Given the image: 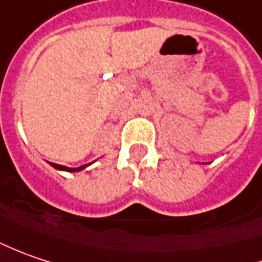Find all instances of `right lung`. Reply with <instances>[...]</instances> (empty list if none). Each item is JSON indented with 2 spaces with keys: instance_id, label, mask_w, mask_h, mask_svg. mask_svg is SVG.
<instances>
[{
  "instance_id": "1",
  "label": "right lung",
  "mask_w": 262,
  "mask_h": 262,
  "mask_svg": "<svg viewBox=\"0 0 262 262\" xmlns=\"http://www.w3.org/2000/svg\"><path fill=\"white\" fill-rule=\"evenodd\" d=\"M50 165L53 166V168H56V169H59V171H68V172H78V171H82L84 168H86L88 165H82V166H78V168H68V166H63V165H57V164H51Z\"/></svg>"
}]
</instances>
